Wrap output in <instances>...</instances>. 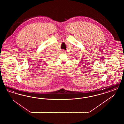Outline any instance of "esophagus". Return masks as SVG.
<instances>
[{
    "label": "esophagus",
    "instance_id": "obj_1",
    "mask_svg": "<svg viewBox=\"0 0 124 124\" xmlns=\"http://www.w3.org/2000/svg\"><path fill=\"white\" fill-rule=\"evenodd\" d=\"M62 53H65V50H62Z\"/></svg>",
    "mask_w": 124,
    "mask_h": 124
}]
</instances>
